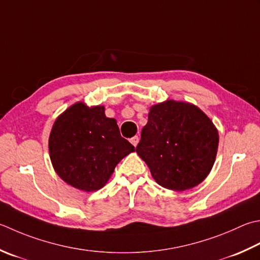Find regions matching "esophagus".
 Wrapping results in <instances>:
<instances>
[{
    "mask_svg": "<svg viewBox=\"0 0 260 260\" xmlns=\"http://www.w3.org/2000/svg\"><path fill=\"white\" fill-rule=\"evenodd\" d=\"M139 141H140L139 136L135 135V136H133V137H132V139H131V143L133 144L134 146H136V145H137V143H139Z\"/></svg>",
    "mask_w": 260,
    "mask_h": 260,
    "instance_id": "obj_1",
    "label": "esophagus"
}]
</instances>
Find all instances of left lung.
I'll list each match as a JSON object with an SVG mask.
<instances>
[{
  "label": "left lung",
  "instance_id": "left-lung-1",
  "mask_svg": "<svg viewBox=\"0 0 260 260\" xmlns=\"http://www.w3.org/2000/svg\"><path fill=\"white\" fill-rule=\"evenodd\" d=\"M217 145L215 126L200 108L168 100L151 107L136 152L157 184L181 191L210 174Z\"/></svg>",
  "mask_w": 260,
  "mask_h": 260
}]
</instances>
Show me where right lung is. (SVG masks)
<instances>
[{"mask_svg": "<svg viewBox=\"0 0 260 260\" xmlns=\"http://www.w3.org/2000/svg\"><path fill=\"white\" fill-rule=\"evenodd\" d=\"M135 147L121 137L114 118L103 106L82 103L60 115L49 135V154L55 171L78 189L98 190L113 175L117 164Z\"/></svg>", "mask_w": 260, "mask_h": 260, "instance_id": "obj_1", "label": "right lung"}]
</instances>
